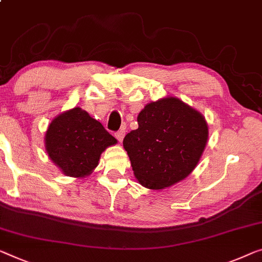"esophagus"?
Listing matches in <instances>:
<instances>
[{
  "mask_svg": "<svg viewBox=\"0 0 262 262\" xmlns=\"http://www.w3.org/2000/svg\"><path fill=\"white\" fill-rule=\"evenodd\" d=\"M124 135H126V130H124V129H120L119 132L115 133V138L118 139L120 142H122Z\"/></svg>",
  "mask_w": 262,
  "mask_h": 262,
  "instance_id": "1",
  "label": "esophagus"
}]
</instances>
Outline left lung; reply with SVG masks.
<instances>
[{
	"label": "left lung",
	"mask_w": 262,
	"mask_h": 262,
	"mask_svg": "<svg viewBox=\"0 0 262 262\" xmlns=\"http://www.w3.org/2000/svg\"><path fill=\"white\" fill-rule=\"evenodd\" d=\"M139 128L124 136L135 178L149 189H162L192 173L204 151L208 127L200 113L177 97L148 103Z\"/></svg>",
	"instance_id": "obj_1"
}]
</instances>
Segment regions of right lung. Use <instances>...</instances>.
I'll return each mask as SVG.
<instances>
[{
    "label": "right lung",
    "instance_id": "1",
    "mask_svg": "<svg viewBox=\"0 0 262 262\" xmlns=\"http://www.w3.org/2000/svg\"><path fill=\"white\" fill-rule=\"evenodd\" d=\"M116 139L81 108L58 115L46 133V149L64 174L83 178L99 165L100 155Z\"/></svg>",
    "mask_w": 262,
    "mask_h": 262
}]
</instances>
